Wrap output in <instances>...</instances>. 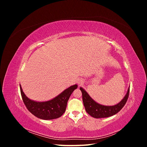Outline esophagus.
Returning <instances> with one entry per match:
<instances>
[{"instance_id":"34e87169","label":"esophagus","mask_w":147,"mask_h":147,"mask_svg":"<svg viewBox=\"0 0 147 147\" xmlns=\"http://www.w3.org/2000/svg\"><path fill=\"white\" fill-rule=\"evenodd\" d=\"M78 83L79 84H81V83H82V82H83L82 80H79V81H78Z\"/></svg>"}]
</instances>
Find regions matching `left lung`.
I'll return each mask as SVG.
<instances>
[{"label":"left lung","instance_id":"8db88e82","mask_svg":"<svg viewBox=\"0 0 147 147\" xmlns=\"http://www.w3.org/2000/svg\"><path fill=\"white\" fill-rule=\"evenodd\" d=\"M80 89L82 92L83 102L86 112L95 118H107L117 114L126 104L129 95V88L125 97L119 103L113 106H105L97 104L82 88Z\"/></svg>","mask_w":147,"mask_h":147}]
</instances>
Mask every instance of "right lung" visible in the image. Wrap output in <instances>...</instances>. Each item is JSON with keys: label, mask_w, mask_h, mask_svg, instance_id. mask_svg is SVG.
I'll return each mask as SVG.
<instances>
[{"label": "right lung", "mask_w": 147, "mask_h": 147, "mask_svg": "<svg viewBox=\"0 0 147 147\" xmlns=\"http://www.w3.org/2000/svg\"><path fill=\"white\" fill-rule=\"evenodd\" d=\"M20 86L22 99L26 108L34 116L42 119H53L61 117L65 112L70 95L78 86L77 84L71 86L51 100L37 102L28 98Z\"/></svg>", "instance_id": "add662e5"}]
</instances>
